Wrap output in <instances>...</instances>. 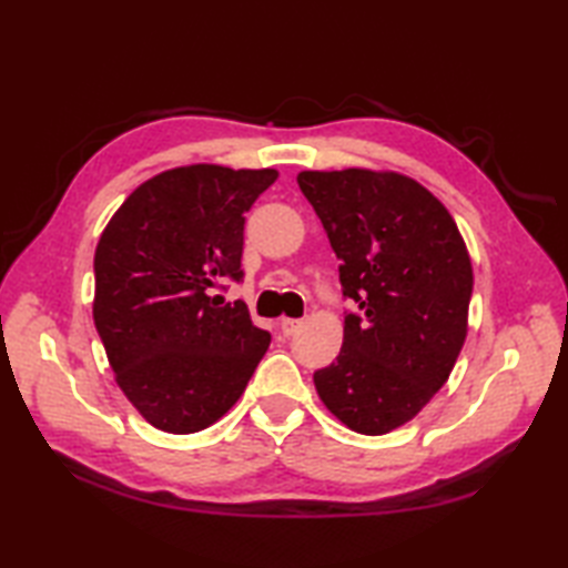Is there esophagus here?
Segmentation results:
<instances>
[{"label":"esophagus","mask_w":568,"mask_h":568,"mask_svg":"<svg viewBox=\"0 0 568 568\" xmlns=\"http://www.w3.org/2000/svg\"><path fill=\"white\" fill-rule=\"evenodd\" d=\"M300 327H303V322H300V320H291V317H283V320H281V332H283L285 336H293Z\"/></svg>","instance_id":"1"}]
</instances>
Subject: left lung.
<instances>
[{"mask_svg": "<svg viewBox=\"0 0 568 568\" xmlns=\"http://www.w3.org/2000/svg\"><path fill=\"white\" fill-rule=\"evenodd\" d=\"M358 315L315 373L329 413L368 437L407 425L449 381L468 334L474 268L449 210L415 178L344 168L303 171Z\"/></svg>", "mask_w": 568, "mask_h": 568, "instance_id": "left-lung-1", "label": "left lung"}]
</instances>
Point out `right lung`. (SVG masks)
<instances>
[{
	"instance_id": "1",
	"label": "right lung",
	"mask_w": 568,
	"mask_h": 568,
	"mask_svg": "<svg viewBox=\"0 0 568 568\" xmlns=\"http://www.w3.org/2000/svg\"><path fill=\"white\" fill-rule=\"evenodd\" d=\"M275 168L192 163L141 183L94 251L92 317L114 381L155 429L192 434L224 417L268 352L246 303L214 295L241 277L244 214Z\"/></svg>"
}]
</instances>
